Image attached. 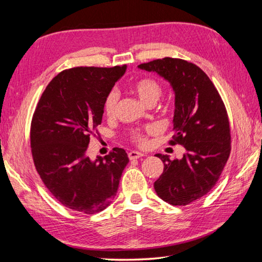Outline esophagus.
Returning <instances> with one entry per match:
<instances>
[{"label": "esophagus", "mask_w": 262, "mask_h": 262, "mask_svg": "<svg viewBox=\"0 0 262 262\" xmlns=\"http://www.w3.org/2000/svg\"><path fill=\"white\" fill-rule=\"evenodd\" d=\"M142 156H145V154L139 152V151H135V150H132V151L129 152V158L130 159H138V158H140Z\"/></svg>", "instance_id": "34e87169"}]
</instances>
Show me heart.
<instances>
[{
    "instance_id": "1",
    "label": "heart",
    "mask_w": 262,
    "mask_h": 262,
    "mask_svg": "<svg viewBox=\"0 0 262 262\" xmlns=\"http://www.w3.org/2000/svg\"><path fill=\"white\" fill-rule=\"evenodd\" d=\"M132 90L133 93L138 96V98L140 99L141 103L145 105H149L151 103L155 104L163 94L161 84H159L156 80L151 78L138 80L137 82L133 83ZM117 101H119V95H117L115 90H112L107 95V97H106L104 103V111L106 115L112 116L114 114ZM133 139H135L138 143H140V145H145L146 142L145 137H143L140 132L133 133Z\"/></svg>"
}]
</instances>
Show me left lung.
<instances>
[{
  "instance_id": "left-lung-1",
  "label": "left lung",
  "mask_w": 262,
  "mask_h": 262,
  "mask_svg": "<svg viewBox=\"0 0 262 262\" xmlns=\"http://www.w3.org/2000/svg\"><path fill=\"white\" fill-rule=\"evenodd\" d=\"M138 68L157 73L172 87L174 136L169 143L185 148L183 157L174 161L156 154L164 170L154 184L155 191L170 205H189L215 186L231 152L225 105L210 79L193 63L164 57Z\"/></svg>"
}]
</instances>
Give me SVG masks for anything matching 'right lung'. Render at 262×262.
I'll use <instances>...</instances> for the list:
<instances>
[{
    "mask_svg": "<svg viewBox=\"0 0 262 262\" xmlns=\"http://www.w3.org/2000/svg\"><path fill=\"white\" fill-rule=\"evenodd\" d=\"M126 66L64 70L42 93L31 121L30 146L37 172L63 206L96 213L112 204L129 163L124 149L103 158L87 155L90 135L101 124L104 103Z\"/></svg>",
    "mask_w": 262,
    "mask_h": 262,
    "instance_id": "1",
    "label": "right lung"
}]
</instances>
